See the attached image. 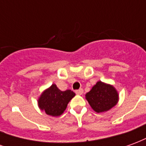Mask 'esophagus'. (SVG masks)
<instances>
[{"label": "esophagus", "mask_w": 146, "mask_h": 146, "mask_svg": "<svg viewBox=\"0 0 146 146\" xmlns=\"http://www.w3.org/2000/svg\"><path fill=\"white\" fill-rule=\"evenodd\" d=\"M84 93V90L82 88L79 89V90H76V94L78 95H81Z\"/></svg>", "instance_id": "34e87169"}]
</instances>
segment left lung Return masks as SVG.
Instances as JSON below:
<instances>
[{"label": "left lung", "instance_id": "1", "mask_svg": "<svg viewBox=\"0 0 146 146\" xmlns=\"http://www.w3.org/2000/svg\"><path fill=\"white\" fill-rule=\"evenodd\" d=\"M90 106L96 113L110 110L119 102V93L115 87L99 80L85 95Z\"/></svg>", "mask_w": 146, "mask_h": 146}]
</instances>
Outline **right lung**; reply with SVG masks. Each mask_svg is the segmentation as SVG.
Here are the masks:
<instances>
[{
	"mask_svg": "<svg viewBox=\"0 0 146 146\" xmlns=\"http://www.w3.org/2000/svg\"><path fill=\"white\" fill-rule=\"evenodd\" d=\"M75 95L73 91H61L55 84H52L39 96L37 105L39 109L48 116H59L64 113L68 103Z\"/></svg>",
	"mask_w": 146,
	"mask_h": 146,
	"instance_id": "1",
	"label": "right lung"
}]
</instances>
